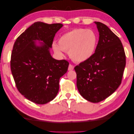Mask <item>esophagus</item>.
I'll list each match as a JSON object with an SVG mask.
<instances>
[{
  "mask_svg": "<svg viewBox=\"0 0 134 134\" xmlns=\"http://www.w3.org/2000/svg\"><path fill=\"white\" fill-rule=\"evenodd\" d=\"M74 68V66L73 65H72L71 64H69V66H68V71H72V70H73Z\"/></svg>",
  "mask_w": 134,
  "mask_h": 134,
  "instance_id": "34e87169",
  "label": "esophagus"
}]
</instances>
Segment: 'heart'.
<instances>
[{
    "instance_id": "obj_1",
    "label": "heart",
    "mask_w": 134,
    "mask_h": 134,
    "mask_svg": "<svg viewBox=\"0 0 134 134\" xmlns=\"http://www.w3.org/2000/svg\"><path fill=\"white\" fill-rule=\"evenodd\" d=\"M96 34L91 30L78 28L63 34L58 44L53 43L54 52L60 56L63 51H69L71 58L76 62H85L93 55L97 44Z\"/></svg>"
}]
</instances>
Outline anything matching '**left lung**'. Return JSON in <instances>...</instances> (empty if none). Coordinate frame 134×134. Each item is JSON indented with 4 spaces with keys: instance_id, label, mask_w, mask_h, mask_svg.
<instances>
[{
    "instance_id": "1",
    "label": "left lung",
    "mask_w": 134,
    "mask_h": 134,
    "mask_svg": "<svg viewBox=\"0 0 134 134\" xmlns=\"http://www.w3.org/2000/svg\"><path fill=\"white\" fill-rule=\"evenodd\" d=\"M94 23L99 32L95 53L74 69L81 96L90 102L98 103L112 94L121 84L126 56L119 37L105 24Z\"/></svg>"
}]
</instances>
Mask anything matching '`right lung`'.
Segmentation results:
<instances>
[{
	"mask_svg": "<svg viewBox=\"0 0 134 134\" xmlns=\"http://www.w3.org/2000/svg\"><path fill=\"white\" fill-rule=\"evenodd\" d=\"M62 27L36 22L18 37L13 47L10 68L17 89L36 104H46L56 97L59 79L68 71V62L56 60L50 52L54 36Z\"/></svg>",
	"mask_w": 134,
	"mask_h": 134,
	"instance_id": "1",
	"label": "right lung"
}]
</instances>
